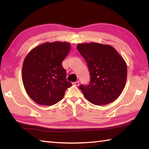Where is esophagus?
I'll use <instances>...</instances> for the list:
<instances>
[{"label": "esophagus", "mask_w": 149, "mask_h": 149, "mask_svg": "<svg viewBox=\"0 0 149 149\" xmlns=\"http://www.w3.org/2000/svg\"><path fill=\"white\" fill-rule=\"evenodd\" d=\"M72 84L74 85V86H78L79 85V81H76V82H73Z\"/></svg>", "instance_id": "esophagus-1"}]
</instances>
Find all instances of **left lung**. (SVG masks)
<instances>
[{"label":"left lung","mask_w":149,"mask_h":149,"mask_svg":"<svg viewBox=\"0 0 149 149\" xmlns=\"http://www.w3.org/2000/svg\"><path fill=\"white\" fill-rule=\"evenodd\" d=\"M77 48L90 71V84L79 86L85 98L97 106L113 102L125 87L127 75L125 60L109 45L79 43Z\"/></svg>","instance_id":"8db88e82"}]
</instances>
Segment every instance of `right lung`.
<instances>
[{"instance_id":"1","label":"right lung","mask_w":149,"mask_h":149,"mask_svg":"<svg viewBox=\"0 0 149 149\" xmlns=\"http://www.w3.org/2000/svg\"><path fill=\"white\" fill-rule=\"evenodd\" d=\"M71 45L68 42H47L31 50L22 66V82L27 93L40 105L52 106L61 100L72 83L66 81L62 61Z\"/></svg>"}]
</instances>
